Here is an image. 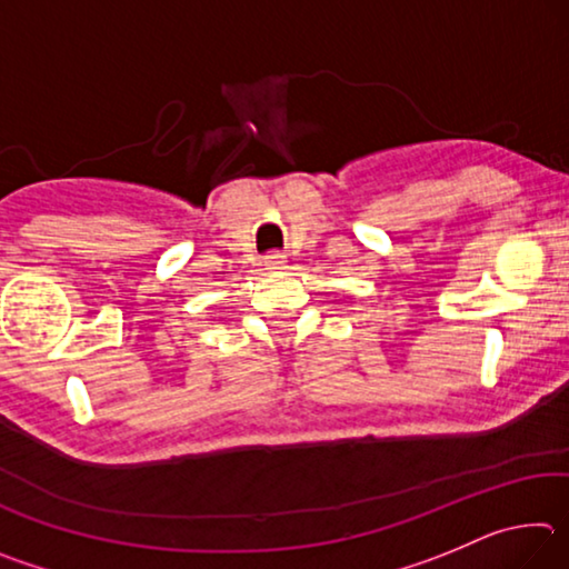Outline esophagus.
I'll return each mask as SVG.
<instances>
[{"mask_svg": "<svg viewBox=\"0 0 569 569\" xmlns=\"http://www.w3.org/2000/svg\"><path fill=\"white\" fill-rule=\"evenodd\" d=\"M263 266H266V271L281 273V271H286V268H288V261H286L283 253H268Z\"/></svg>", "mask_w": 569, "mask_h": 569, "instance_id": "34e87169", "label": "esophagus"}]
</instances>
